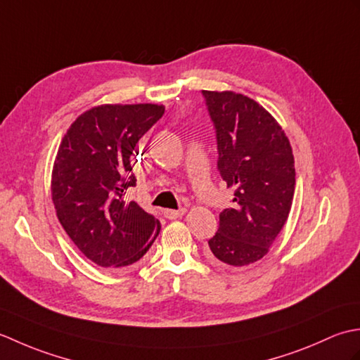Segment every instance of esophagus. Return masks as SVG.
<instances>
[{"instance_id": "34e87169", "label": "esophagus", "mask_w": 360, "mask_h": 360, "mask_svg": "<svg viewBox=\"0 0 360 360\" xmlns=\"http://www.w3.org/2000/svg\"><path fill=\"white\" fill-rule=\"evenodd\" d=\"M164 215H165V218H168V219L181 218V217L186 215V209H179V210H170V209H167V210H164Z\"/></svg>"}]
</instances>
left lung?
Segmentation results:
<instances>
[{
  "label": "left lung",
  "instance_id": "1",
  "mask_svg": "<svg viewBox=\"0 0 360 360\" xmlns=\"http://www.w3.org/2000/svg\"><path fill=\"white\" fill-rule=\"evenodd\" d=\"M217 128L218 168L233 207L209 241L213 262L232 267L262 259L288 221L295 190L292 147L272 114L235 91H202Z\"/></svg>",
  "mask_w": 360,
  "mask_h": 360
}]
</instances>
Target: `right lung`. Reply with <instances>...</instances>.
Wrapping results in <instances>:
<instances>
[{
  "label": "right lung",
  "mask_w": 360,
  "mask_h": 360,
  "mask_svg": "<svg viewBox=\"0 0 360 360\" xmlns=\"http://www.w3.org/2000/svg\"><path fill=\"white\" fill-rule=\"evenodd\" d=\"M164 111L158 103L97 105L60 142L51 176L53 207L68 236L97 266L137 263L160 231L155 217L124 196L136 186V143Z\"/></svg>",
  "instance_id": "add662e5"
}]
</instances>
